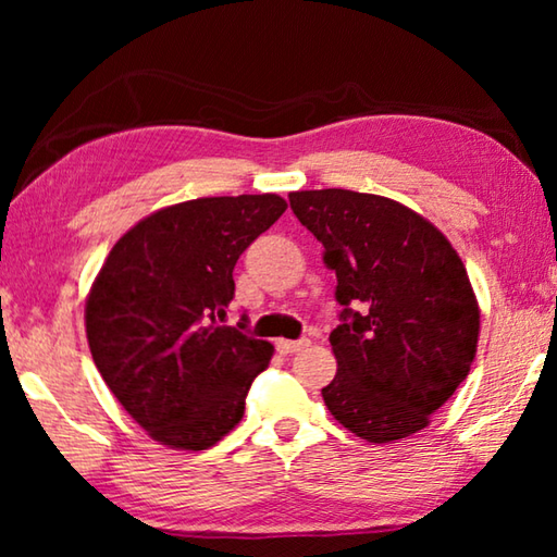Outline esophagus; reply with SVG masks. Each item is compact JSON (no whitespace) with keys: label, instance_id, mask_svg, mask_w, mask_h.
<instances>
[{"label":"esophagus","instance_id":"34e87169","mask_svg":"<svg viewBox=\"0 0 557 557\" xmlns=\"http://www.w3.org/2000/svg\"><path fill=\"white\" fill-rule=\"evenodd\" d=\"M309 346V338H299V342H287V338H280L277 351L280 354H297L301 348Z\"/></svg>","mask_w":557,"mask_h":557}]
</instances>
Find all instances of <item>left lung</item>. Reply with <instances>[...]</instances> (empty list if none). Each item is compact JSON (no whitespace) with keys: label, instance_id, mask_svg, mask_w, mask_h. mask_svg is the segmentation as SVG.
Listing matches in <instances>:
<instances>
[{"label":"left lung","instance_id":"8db88e82","mask_svg":"<svg viewBox=\"0 0 557 557\" xmlns=\"http://www.w3.org/2000/svg\"><path fill=\"white\" fill-rule=\"evenodd\" d=\"M299 223L324 245L344 307L329 342V412L366 442L430 425L467 379L479 342V301L467 268L435 225L375 194L292 191Z\"/></svg>","mask_w":557,"mask_h":557}]
</instances>
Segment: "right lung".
Returning a JSON list of instances; mask_svg holds the SVG:
<instances>
[{"instance_id":"1","label":"right lung","mask_w":557,"mask_h":557,"mask_svg":"<svg viewBox=\"0 0 557 557\" xmlns=\"http://www.w3.org/2000/svg\"><path fill=\"white\" fill-rule=\"evenodd\" d=\"M287 209L277 194L166 206L122 235L86 299L88 346L102 381L159 445L213 447L238 425L272 348L219 326L243 250Z\"/></svg>"}]
</instances>
